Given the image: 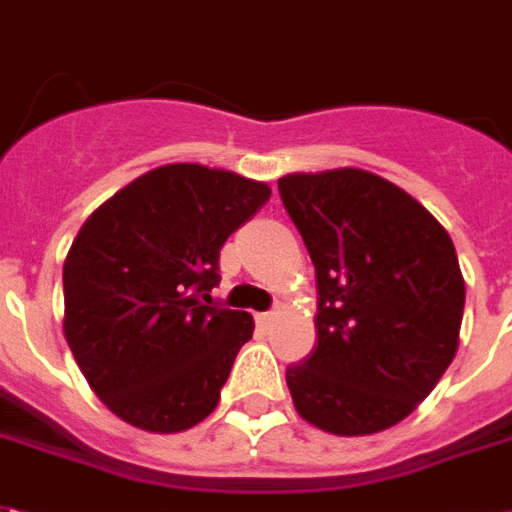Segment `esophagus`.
<instances>
[{
	"instance_id": "esophagus-1",
	"label": "esophagus",
	"mask_w": 512,
	"mask_h": 512,
	"mask_svg": "<svg viewBox=\"0 0 512 512\" xmlns=\"http://www.w3.org/2000/svg\"><path fill=\"white\" fill-rule=\"evenodd\" d=\"M272 319H275V313L267 311V313H256V324H259L261 330H267L272 324Z\"/></svg>"
}]
</instances>
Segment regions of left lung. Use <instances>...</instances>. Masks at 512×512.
Returning <instances> with one entry per match:
<instances>
[{
    "instance_id": "8db88e82",
    "label": "left lung",
    "mask_w": 512,
    "mask_h": 512,
    "mask_svg": "<svg viewBox=\"0 0 512 512\" xmlns=\"http://www.w3.org/2000/svg\"><path fill=\"white\" fill-rule=\"evenodd\" d=\"M278 190L319 289V343L286 371L294 409L335 436L401 423L458 352L466 286L450 234L371 171L286 174Z\"/></svg>"
}]
</instances>
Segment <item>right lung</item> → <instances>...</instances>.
Returning a JSON list of instances; mask_svg holds the SVG:
<instances>
[{
    "instance_id": "right-lung-1",
    "label": "right lung",
    "mask_w": 512,
    "mask_h": 512,
    "mask_svg": "<svg viewBox=\"0 0 512 512\" xmlns=\"http://www.w3.org/2000/svg\"><path fill=\"white\" fill-rule=\"evenodd\" d=\"M270 185L201 163L133 179L81 226L62 270L65 338L119 420L152 434L201 423L220 401L253 316L220 308L223 242Z\"/></svg>"
}]
</instances>
